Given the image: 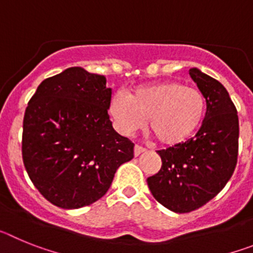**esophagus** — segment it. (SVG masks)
<instances>
[{
	"instance_id": "34e87169",
	"label": "esophagus",
	"mask_w": 253,
	"mask_h": 253,
	"mask_svg": "<svg viewBox=\"0 0 253 253\" xmlns=\"http://www.w3.org/2000/svg\"><path fill=\"white\" fill-rule=\"evenodd\" d=\"M143 152H146V148L139 146V144H135V147H134V154H135V156H139V154L143 153Z\"/></svg>"
}]
</instances>
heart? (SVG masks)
<instances>
[{
    "mask_svg": "<svg viewBox=\"0 0 253 253\" xmlns=\"http://www.w3.org/2000/svg\"><path fill=\"white\" fill-rule=\"evenodd\" d=\"M205 109L198 88L175 81L142 84L129 95L116 91L109 101V114L120 134L144 128L149 118V128L165 146L185 142L202 124Z\"/></svg>",
    "mask_w": 253,
    "mask_h": 253,
    "instance_id": "1",
    "label": "heart"
}]
</instances>
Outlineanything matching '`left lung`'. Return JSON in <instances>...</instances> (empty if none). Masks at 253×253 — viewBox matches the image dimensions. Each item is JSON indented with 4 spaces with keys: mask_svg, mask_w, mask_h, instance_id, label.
Segmentation results:
<instances>
[{
    "mask_svg": "<svg viewBox=\"0 0 253 253\" xmlns=\"http://www.w3.org/2000/svg\"><path fill=\"white\" fill-rule=\"evenodd\" d=\"M207 100L195 137L157 151L162 166L147 178L152 195L175 213H190L210 202L233 175L238 157V115L229 93L213 77L190 69Z\"/></svg>",
    "mask_w": 253,
    "mask_h": 253,
    "instance_id": "left-lung-1",
    "label": "left lung"
}]
</instances>
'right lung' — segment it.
<instances>
[{
	"label": "right lung",
	"mask_w": 253,
	"mask_h": 253,
	"mask_svg": "<svg viewBox=\"0 0 253 253\" xmlns=\"http://www.w3.org/2000/svg\"><path fill=\"white\" fill-rule=\"evenodd\" d=\"M106 78L81 67L44 80L22 124V161L39 193L55 207L78 209L106 194L134 143L109 119Z\"/></svg>",
	"instance_id": "1"
}]
</instances>
